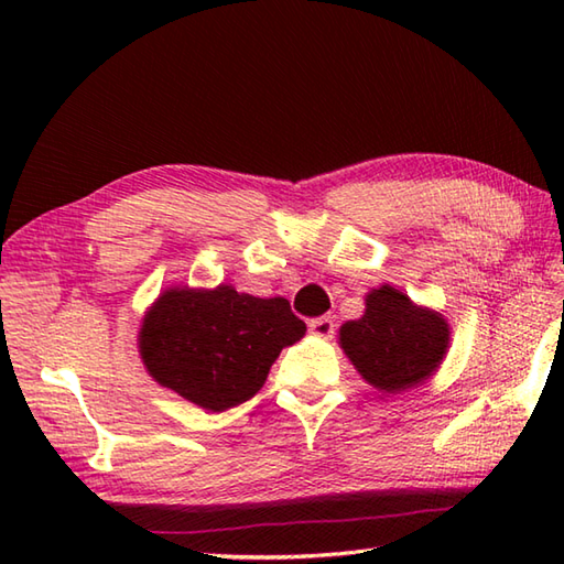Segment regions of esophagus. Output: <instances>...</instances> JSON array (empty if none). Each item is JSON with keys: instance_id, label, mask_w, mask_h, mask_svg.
Wrapping results in <instances>:
<instances>
[{"instance_id": "esophagus-1", "label": "esophagus", "mask_w": 564, "mask_h": 564, "mask_svg": "<svg viewBox=\"0 0 564 564\" xmlns=\"http://www.w3.org/2000/svg\"><path fill=\"white\" fill-rule=\"evenodd\" d=\"M307 327H310V332L317 334V337H325L327 339V337H332V334H334V319L329 315H322V317L310 319Z\"/></svg>"}]
</instances>
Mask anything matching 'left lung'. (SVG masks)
Segmentation results:
<instances>
[{
  "label": "left lung",
  "instance_id": "obj_1",
  "mask_svg": "<svg viewBox=\"0 0 564 564\" xmlns=\"http://www.w3.org/2000/svg\"><path fill=\"white\" fill-rule=\"evenodd\" d=\"M339 344L370 386L398 392L434 373L448 349V325L441 315L382 285L368 293L366 315L339 329Z\"/></svg>",
  "mask_w": 564,
  "mask_h": 564
}]
</instances>
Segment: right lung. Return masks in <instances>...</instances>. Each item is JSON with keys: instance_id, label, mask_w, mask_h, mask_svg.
I'll return each instance as SVG.
<instances>
[{"instance_id": "right-lung-1", "label": "right lung", "mask_w": 564, "mask_h": 564, "mask_svg": "<svg viewBox=\"0 0 564 564\" xmlns=\"http://www.w3.org/2000/svg\"><path fill=\"white\" fill-rule=\"evenodd\" d=\"M303 334L285 297L263 301L232 285L172 289L142 322L140 356L160 386L223 412L254 398L283 346Z\"/></svg>"}]
</instances>
